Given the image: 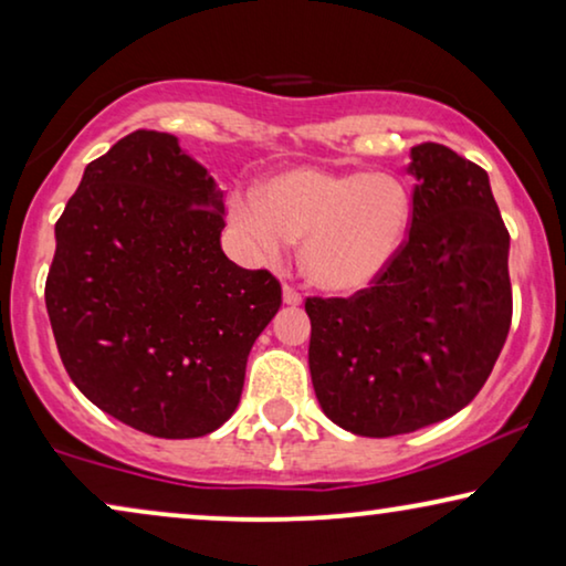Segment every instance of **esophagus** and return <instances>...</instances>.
<instances>
[{"mask_svg":"<svg viewBox=\"0 0 566 566\" xmlns=\"http://www.w3.org/2000/svg\"><path fill=\"white\" fill-rule=\"evenodd\" d=\"M301 301H304V298H301V293H298L296 289H293V285L285 283V285H283V304H289V306H298Z\"/></svg>","mask_w":566,"mask_h":566,"instance_id":"esophagus-1","label":"esophagus"}]
</instances>
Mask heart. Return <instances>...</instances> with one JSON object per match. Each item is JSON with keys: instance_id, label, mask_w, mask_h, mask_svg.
I'll list each match as a JSON object with an SVG mask.
<instances>
[{"instance_id": "obj_1", "label": "heart", "mask_w": 566, "mask_h": 566, "mask_svg": "<svg viewBox=\"0 0 566 566\" xmlns=\"http://www.w3.org/2000/svg\"><path fill=\"white\" fill-rule=\"evenodd\" d=\"M229 216L258 260L275 262L291 242H304L301 268L308 283L329 293H358L397 258L412 198L391 172L293 167L268 177L254 198H231Z\"/></svg>"}]
</instances>
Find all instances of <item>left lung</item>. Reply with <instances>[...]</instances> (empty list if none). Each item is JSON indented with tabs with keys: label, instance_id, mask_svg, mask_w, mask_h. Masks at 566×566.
<instances>
[{
	"label": "left lung",
	"instance_id": "obj_1",
	"mask_svg": "<svg viewBox=\"0 0 566 566\" xmlns=\"http://www.w3.org/2000/svg\"><path fill=\"white\" fill-rule=\"evenodd\" d=\"M412 223L384 275L350 298H306L322 412L391 438L476 397L513 319L510 234L490 177L443 144L412 146Z\"/></svg>",
	"mask_w": 566,
	"mask_h": 566
}]
</instances>
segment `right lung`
Here are the masks:
<instances>
[{"label": "right lung", "instance_id": "add662e5", "mask_svg": "<svg viewBox=\"0 0 566 566\" xmlns=\"http://www.w3.org/2000/svg\"><path fill=\"white\" fill-rule=\"evenodd\" d=\"M223 192L172 134L90 161L56 221L45 308L76 389L154 438L219 430L281 283L221 250Z\"/></svg>", "mask_w": 566, "mask_h": 566}]
</instances>
